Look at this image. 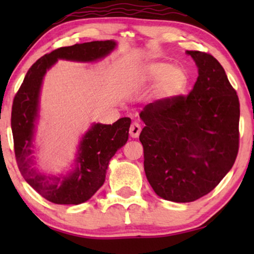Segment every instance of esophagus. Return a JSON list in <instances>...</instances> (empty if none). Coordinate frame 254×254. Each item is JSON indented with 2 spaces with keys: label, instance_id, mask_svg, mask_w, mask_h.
<instances>
[{
  "label": "esophagus",
  "instance_id": "esophagus-1",
  "mask_svg": "<svg viewBox=\"0 0 254 254\" xmlns=\"http://www.w3.org/2000/svg\"><path fill=\"white\" fill-rule=\"evenodd\" d=\"M141 133V126L138 125L137 123H133L130 125V128H129V135L133 138H136L138 137V135Z\"/></svg>",
  "mask_w": 254,
  "mask_h": 254
}]
</instances>
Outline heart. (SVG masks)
I'll use <instances>...</instances> for the list:
<instances>
[{"mask_svg": "<svg viewBox=\"0 0 254 254\" xmlns=\"http://www.w3.org/2000/svg\"><path fill=\"white\" fill-rule=\"evenodd\" d=\"M145 79L156 82L155 93L158 98L169 99L180 95L186 89L189 77L180 67H171L166 62H154L145 69Z\"/></svg>", "mask_w": 254, "mask_h": 254, "instance_id": "b5f03b06", "label": "heart"}]
</instances>
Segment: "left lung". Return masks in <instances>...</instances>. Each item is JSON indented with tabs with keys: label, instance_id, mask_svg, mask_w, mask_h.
Segmentation results:
<instances>
[{
	"label": "left lung",
	"instance_id": "8db88e82",
	"mask_svg": "<svg viewBox=\"0 0 254 254\" xmlns=\"http://www.w3.org/2000/svg\"><path fill=\"white\" fill-rule=\"evenodd\" d=\"M199 69L187 96L158 99L141 111L144 171L158 196L192 202L230 171L239 149V99L213 55L187 51Z\"/></svg>",
	"mask_w": 254,
	"mask_h": 254
}]
</instances>
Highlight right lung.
Returning a JSON list of instances; mask_svg holds the SVG:
<instances>
[{"instance_id":"right-lung-1","label":"right lung","mask_w":254,"mask_h":254,"mask_svg":"<svg viewBox=\"0 0 254 254\" xmlns=\"http://www.w3.org/2000/svg\"><path fill=\"white\" fill-rule=\"evenodd\" d=\"M114 47L113 40L91 41L60 47L45 54L31 65L13 98L11 129L17 165L27 184L53 203H83L103 186L110 159L128 140L130 119L121 118L112 125H93L79 144L74 171L60 177L44 175L33 168L32 156L41 81L58 59L95 61L109 54Z\"/></svg>"}]
</instances>
